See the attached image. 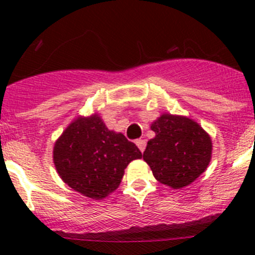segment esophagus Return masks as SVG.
<instances>
[{
  "instance_id": "1",
  "label": "esophagus",
  "mask_w": 255,
  "mask_h": 255,
  "mask_svg": "<svg viewBox=\"0 0 255 255\" xmlns=\"http://www.w3.org/2000/svg\"><path fill=\"white\" fill-rule=\"evenodd\" d=\"M135 144H137V146L139 148V150L143 153L144 149H145V145H146L145 140H144V139H137V140H135Z\"/></svg>"
}]
</instances>
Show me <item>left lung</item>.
<instances>
[{
	"label": "left lung",
	"instance_id": "left-lung-1",
	"mask_svg": "<svg viewBox=\"0 0 255 255\" xmlns=\"http://www.w3.org/2000/svg\"><path fill=\"white\" fill-rule=\"evenodd\" d=\"M150 129L155 137L146 143L143 159L159 182L182 189L206 170L212 156V140L196 121L163 113L151 123Z\"/></svg>",
	"mask_w": 255,
	"mask_h": 255
}]
</instances>
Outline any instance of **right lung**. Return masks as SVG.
Wrapping results in <instances>:
<instances>
[{
  "mask_svg": "<svg viewBox=\"0 0 255 255\" xmlns=\"http://www.w3.org/2000/svg\"><path fill=\"white\" fill-rule=\"evenodd\" d=\"M140 158L137 145L122 133L110 130L99 113L75 118L53 149L54 165L61 180L94 200L115 191L128 164Z\"/></svg>",
  "mask_w": 255,
  "mask_h": 255,
  "instance_id": "obj_1",
  "label": "right lung"
}]
</instances>
